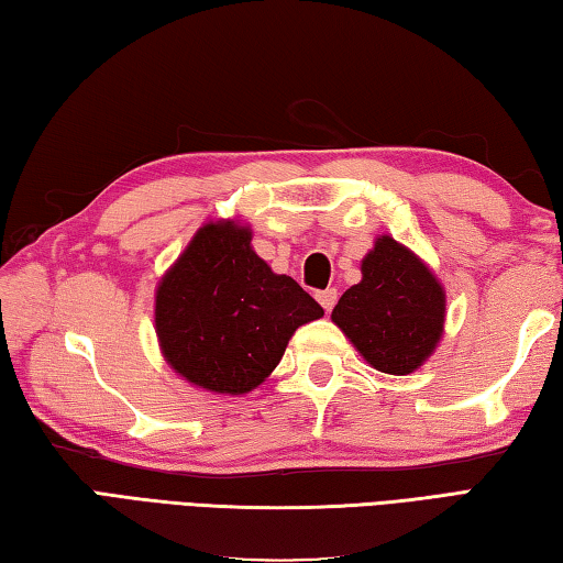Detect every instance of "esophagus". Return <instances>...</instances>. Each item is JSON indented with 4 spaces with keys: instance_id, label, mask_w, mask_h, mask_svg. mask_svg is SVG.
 <instances>
[{
    "instance_id": "obj_1",
    "label": "esophagus",
    "mask_w": 563,
    "mask_h": 563,
    "mask_svg": "<svg viewBox=\"0 0 563 563\" xmlns=\"http://www.w3.org/2000/svg\"><path fill=\"white\" fill-rule=\"evenodd\" d=\"M316 299H318V303L323 306L325 311H331L333 306H335V301H338V291L335 289H325V291H318L316 294Z\"/></svg>"
}]
</instances>
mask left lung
Instances as JSON below:
<instances>
[{"instance_id":"8db88e82","label":"left lung","mask_w":563,"mask_h":563,"mask_svg":"<svg viewBox=\"0 0 563 563\" xmlns=\"http://www.w3.org/2000/svg\"><path fill=\"white\" fill-rule=\"evenodd\" d=\"M360 272L363 279L338 299L331 321L367 365L411 375L441 343L446 291L419 254L389 235L375 240Z\"/></svg>"}]
</instances>
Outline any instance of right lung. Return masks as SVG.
<instances>
[{
	"label": "right lung",
	"instance_id": "obj_1",
	"mask_svg": "<svg viewBox=\"0 0 563 563\" xmlns=\"http://www.w3.org/2000/svg\"><path fill=\"white\" fill-rule=\"evenodd\" d=\"M323 316L299 284L252 250V228L208 220L156 284L158 350L213 395H247L279 365L296 328Z\"/></svg>",
	"mask_w": 563,
	"mask_h": 563
}]
</instances>
